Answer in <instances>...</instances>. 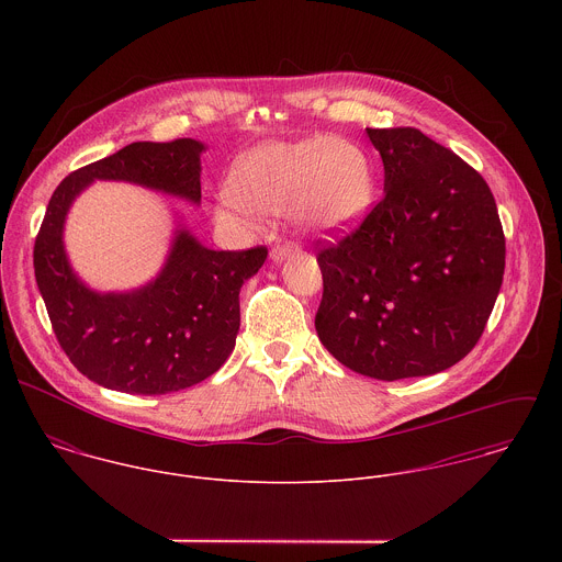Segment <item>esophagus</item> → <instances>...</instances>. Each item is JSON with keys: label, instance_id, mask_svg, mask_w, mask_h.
Listing matches in <instances>:
<instances>
[{"label": "esophagus", "instance_id": "1", "mask_svg": "<svg viewBox=\"0 0 562 562\" xmlns=\"http://www.w3.org/2000/svg\"><path fill=\"white\" fill-rule=\"evenodd\" d=\"M296 244L294 241H281V244H277V246H272V250H270V257H272V261H283L288 255H292V252H296Z\"/></svg>", "mask_w": 562, "mask_h": 562}]
</instances>
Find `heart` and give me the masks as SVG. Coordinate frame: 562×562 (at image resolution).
I'll return each instance as SVG.
<instances>
[{"label":"heart","mask_w":562,"mask_h":562,"mask_svg":"<svg viewBox=\"0 0 562 562\" xmlns=\"http://www.w3.org/2000/svg\"><path fill=\"white\" fill-rule=\"evenodd\" d=\"M229 190L221 203L229 221L248 210L270 216L292 210L303 227L316 232L352 227L374 199L368 158L341 138L255 147L234 164Z\"/></svg>","instance_id":"obj_1"}]
</instances>
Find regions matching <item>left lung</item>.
<instances>
[{"label": "left lung", "mask_w": 562, "mask_h": 562, "mask_svg": "<svg viewBox=\"0 0 562 562\" xmlns=\"http://www.w3.org/2000/svg\"><path fill=\"white\" fill-rule=\"evenodd\" d=\"M385 194L341 240H318L316 330L346 368L379 381L459 363L493 312L506 241L495 199L468 161L415 127L366 130Z\"/></svg>", "instance_id": "left-lung-1"}]
</instances>
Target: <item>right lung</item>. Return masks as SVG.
I'll list each match as a JSON object with an SVG mask.
<instances>
[{
  "instance_id": "1",
  "label": "right lung",
  "mask_w": 562,
  "mask_h": 562,
  "mask_svg": "<svg viewBox=\"0 0 562 562\" xmlns=\"http://www.w3.org/2000/svg\"><path fill=\"white\" fill-rule=\"evenodd\" d=\"M203 143H132L74 170L49 199L34 241V274L60 348L108 390L160 396L192 387L227 361L240 328V288L268 248L212 250L175 234L160 274L140 290L99 294L69 266L63 229L74 199L94 179L132 181L201 201Z\"/></svg>"
}]
</instances>
